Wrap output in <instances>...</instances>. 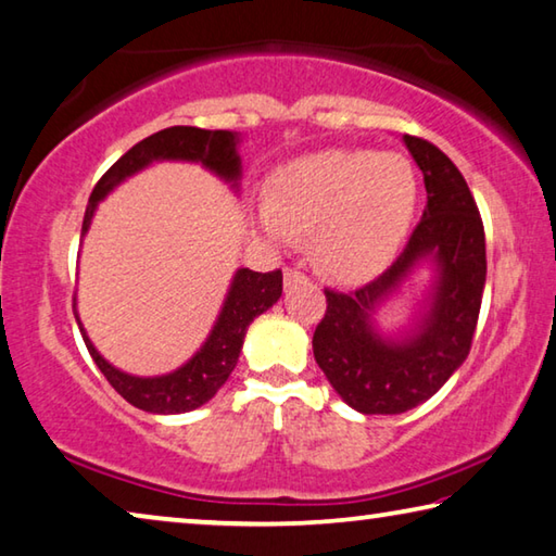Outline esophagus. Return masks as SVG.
Listing matches in <instances>:
<instances>
[{"label":"esophagus","instance_id":"esophagus-1","mask_svg":"<svg viewBox=\"0 0 556 556\" xmlns=\"http://www.w3.org/2000/svg\"><path fill=\"white\" fill-rule=\"evenodd\" d=\"M283 280H286V288H290V286H295V283H303V280H307V276L303 270H298V268H286L283 270Z\"/></svg>","mask_w":556,"mask_h":556}]
</instances>
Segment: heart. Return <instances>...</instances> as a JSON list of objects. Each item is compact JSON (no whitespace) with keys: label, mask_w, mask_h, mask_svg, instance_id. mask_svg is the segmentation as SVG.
<instances>
[{"label":"heart","mask_w":556,"mask_h":556,"mask_svg":"<svg viewBox=\"0 0 556 556\" xmlns=\"http://www.w3.org/2000/svg\"><path fill=\"white\" fill-rule=\"evenodd\" d=\"M420 180L401 153L334 149L303 155L273 175L256 219L288 247L313 229V251L339 280L374 278L391 266L410 229Z\"/></svg>","instance_id":"b5f03b06"}]
</instances>
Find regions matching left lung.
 <instances>
[{"label":"left lung","instance_id":"obj_1","mask_svg":"<svg viewBox=\"0 0 556 556\" xmlns=\"http://www.w3.org/2000/svg\"><path fill=\"white\" fill-rule=\"evenodd\" d=\"M425 175L427 207L393 266L354 293L325 290L313 337L315 362L339 397L364 415H401L440 391L471 352L485 286V233L459 168L434 143L405 134ZM430 260L435 283L407 338H383L372 315L412 270Z\"/></svg>","mask_w":556,"mask_h":556}]
</instances>
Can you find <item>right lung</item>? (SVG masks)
<instances>
[{
    "label": "right lung",
    "instance_id": "1",
    "mask_svg": "<svg viewBox=\"0 0 556 556\" xmlns=\"http://www.w3.org/2000/svg\"><path fill=\"white\" fill-rule=\"evenodd\" d=\"M239 134L237 131H210L198 129V126H170V129L155 131L149 139H143L126 151L110 170H106L100 182L94 185L87 202L85 219H83V237L90 229L92 214L106 194L116 185L124 182L129 175L143 170L153 161H192L202 163L204 168L219 175L224 182H231V188H239L241 178V159H239ZM283 293V273H256L249 268H239L233 273L229 293L224 298L222 313L214 323L210 337L204 339L200 352L194 354L188 364L175 368L173 374L141 378L124 374L104 362L97 352L90 337L85 334L80 317L73 305V313L80 327L87 352L92 362L104 374L106 381L119 393L126 403L139 407L143 413L153 415H178L190 413L194 407L212 401L214 393L219 391L227 381L233 366L239 362L243 337L253 323V317L266 313L268 307L278 303Z\"/></svg>",
    "mask_w": 556,
    "mask_h": 556
}]
</instances>
